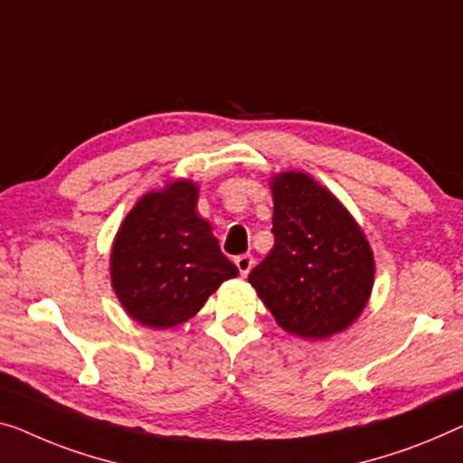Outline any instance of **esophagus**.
<instances>
[{
  "instance_id": "esophagus-1",
  "label": "esophagus",
  "mask_w": 463,
  "mask_h": 463,
  "mask_svg": "<svg viewBox=\"0 0 463 463\" xmlns=\"http://www.w3.org/2000/svg\"><path fill=\"white\" fill-rule=\"evenodd\" d=\"M234 264H237L241 276H247L253 268V255L251 253H243L239 258H234Z\"/></svg>"
}]
</instances>
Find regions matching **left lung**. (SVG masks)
<instances>
[{
	"label": "left lung",
	"instance_id": "1",
	"mask_svg": "<svg viewBox=\"0 0 463 463\" xmlns=\"http://www.w3.org/2000/svg\"><path fill=\"white\" fill-rule=\"evenodd\" d=\"M270 184L274 247L250 282L280 328L326 339L364 312L374 255L354 216L306 172H280Z\"/></svg>",
	"mask_w": 463,
	"mask_h": 463
}]
</instances>
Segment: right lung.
<instances>
[{
    "label": "right lung",
    "mask_w": 463,
    "mask_h": 463,
    "mask_svg": "<svg viewBox=\"0 0 463 463\" xmlns=\"http://www.w3.org/2000/svg\"><path fill=\"white\" fill-rule=\"evenodd\" d=\"M197 184L175 181L128 212L109 255V276L130 318L172 328L193 318L224 280L239 274L197 216Z\"/></svg>",
    "instance_id": "add662e5"
}]
</instances>
